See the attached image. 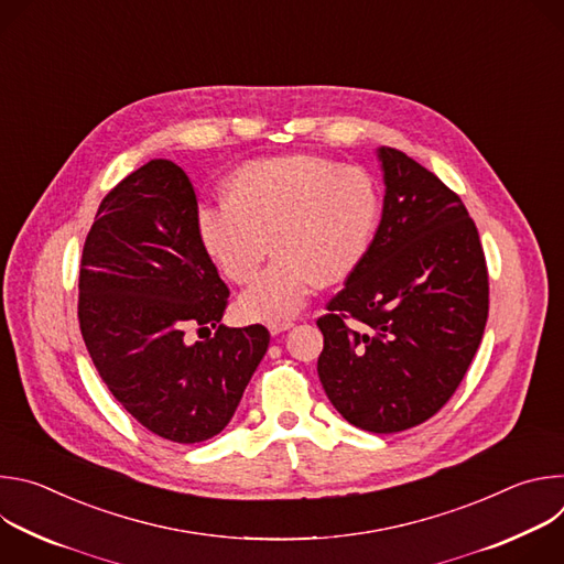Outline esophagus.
Listing matches in <instances>:
<instances>
[{"instance_id": "34e87169", "label": "esophagus", "mask_w": 564, "mask_h": 564, "mask_svg": "<svg viewBox=\"0 0 564 564\" xmlns=\"http://www.w3.org/2000/svg\"><path fill=\"white\" fill-rule=\"evenodd\" d=\"M292 326H294L292 321H272V324H268V328H270V333H272V335H281V333L290 330Z\"/></svg>"}]
</instances>
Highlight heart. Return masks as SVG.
Wrapping results in <instances>:
<instances>
[{
	"label": "heart",
	"instance_id": "heart-1",
	"mask_svg": "<svg viewBox=\"0 0 564 564\" xmlns=\"http://www.w3.org/2000/svg\"><path fill=\"white\" fill-rule=\"evenodd\" d=\"M223 196L225 205L198 214L200 246L218 272L248 285L268 252L276 254L238 303L259 321L294 316L316 285L346 281L366 259L381 214L368 172L314 153L250 160L229 174Z\"/></svg>",
	"mask_w": 564,
	"mask_h": 564
}]
</instances>
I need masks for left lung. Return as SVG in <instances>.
Returning <instances> with one entry per match:
<instances>
[{
    "mask_svg": "<svg viewBox=\"0 0 564 564\" xmlns=\"http://www.w3.org/2000/svg\"><path fill=\"white\" fill-rule=\"evenodd\" d=\"M372 246L316 318V370L333 406L370 433L431 420L457 390L489 316V272L459 196L404 151L381 147Z\"/></svg>",
    "mask_w": 564,
    "mask_h": 564,
    "instance_id": "obj_1",
    "label": "left lung"
}]
</instances>
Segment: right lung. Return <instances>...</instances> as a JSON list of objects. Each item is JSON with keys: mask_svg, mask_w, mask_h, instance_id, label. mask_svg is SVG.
Instances as JSON below:
<instances>
[{"mask_svg": "<svg viewBox=\"0 0 564 564\" xmlns=\"http://www.w3.org/2000/svg\"><path fill=\"white\" fill-rule=\"evenodd\" d=\"M77 318L111 394L153 435H218L270 346L220 324L229 290L198 238V200L172 160H149L100 203L79 263ZM215 330L203 343L186 330Z\"/></svg>", "mask_w": 564, "mask_h": 564, "instance_id": "right-lung-1", "label": "right lung"}]
</instances>
